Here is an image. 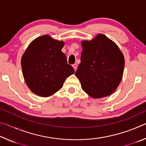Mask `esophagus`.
Masks as SVG:
<instances>
[{
	"mask_svg": "<svg viewBox=\"0 0 146 146\" xmlns=\"http://www.w3.org/2000/svg\"><path fill=\"white\" fill-rule=\"evenodd\" d=\"M73 68H74V70H76V68H77V65H76V64H74L73 65Z\"/></svg>",
	"mask_w": 146,
	"mask_h": 146,
	"instance_id": "esophagus-1",
	"label": "esophagus"
}]
</instances>
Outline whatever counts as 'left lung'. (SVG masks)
<instances>
[{
    "mask_svg": "<svg viewBox=\"0 0 146 146\" xmlns=\"http://www.w3.org/2000/svg\"><path fill=\"white\" fill-rule=\"evenodd\" d=\"M82 51L75 75L85 92L94 98L108 97L122 80L124 56L114 42L103 34L82 41Z\"/></svg>",
    "mask_w": 146,
    "mask_h": 146,
    "instance_id": "left-lung-1",
    "label": "left lung"
}]
</instances>
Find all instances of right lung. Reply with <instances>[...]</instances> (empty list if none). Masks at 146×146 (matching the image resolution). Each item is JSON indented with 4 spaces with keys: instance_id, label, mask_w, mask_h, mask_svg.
Wrapping results in <instances>:
<instances>
[{
    "instance_id": "obj_1",
    "label": "right lung",
    "mask_w": 146,
    "mask_h": 146,
    "mask_svg": "<svg viewBox=\"0 0 146 146\" xmlns=\"http://www.w3.org/2000/svg\"><path fill=\"white\" fill-rule=\"evenodd\" d=\"M63 41L48 35L29 44L21 58L23 74L27 86L40 97L53 95L62 88L66 78L75 73L62 52Z\"/></svg>"
}]
</instances>
